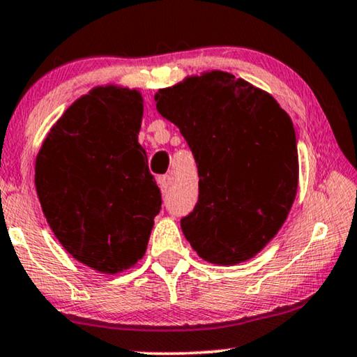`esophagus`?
Listing matches in <instances>:
<instances>
[{
	"label": "esophagus",
	"mask_w": 357,
	"mask_h": 357,
	"mask_svg": "<svg viewBox=\"0 0 357 357\" xmlns=\"http://www.w3.org/2000/svg\"><path fill=\"white\" fill-rule=\"evenodd\" d=\"M158 183H160V188L162 191V195H167V191H169V188H171V185H172L171 175H162V177L158 178Z\"/></svg>",
	"instance_id": "esophagus-1"
}]
</instances>
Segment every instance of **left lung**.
<instances>
[{"label":"left lung","mask_w":357,"mask_h":357,"mask_svg":"<svg viewBox=\"0 0 357 357\" xmlns=\"http://www.w3.org/2000/svg\"><path fill=\"white\" fill-rule=\"evenodd\" d=\"M156 109L193 153L199 196L180 220L197 255L217 265L245 261L270 243L297 195L292 119L265 91L225 71L160 89Z\"/></svg>","instance_id":"8db88e82"}]
</instances>
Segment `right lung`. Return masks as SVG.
Segmentation results:
<instances>
[{"label": "right lung", "instance_id": "add662e5", "mask_svg": "<svg viewBox=\"0 0 357 357\" xmlns=\"http://www.w3.org/2000/svg\"><path fill=\"white\" fill-rule=\"evenodd\" d=\"M140 92L96 87L78 98L36 156L35 185L65 250L97 271L134 266L146 250L161 191L139 144Z\"/></svg>", "mask_w": 357, "mask_h": 357}]
</instances>
